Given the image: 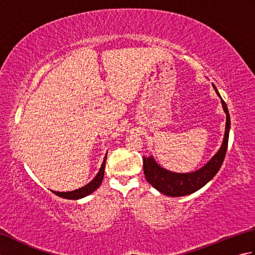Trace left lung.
I'll use <instances>...</instances> for the list:
<instances>
[{
    "label": "left lung",
    "instance_id": "8db88e82",
    "mask_svg": "<svg viewBox=\"0 0 255 255\" xmlns=\"http://www.w3.org/2000/svg\"><path fill=\"white\" fill-rule=\"evenodd\" d=\"M213 88L217 95L220 97L224 112L226 113V128L223 143H221L219 150L211 156L207 163L194 172L176 173L162 167L154 160L153 155L143 156V172L145 180L155 189H158L160 193L166 195V196L180 197L195 193L203 186H205L210 180H213V177L217 174V172L220 170L221 164H223L227 148H228L230 116L228 107H227L224 100L221 99L218 90L216 89L214 84Z\"/></svg>",
    "mask_w": 255,
    "mask_h": 255
}]
</instances>
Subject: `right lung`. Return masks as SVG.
<instances>
[{"instance_id": "right-lung-1", "label": "right lung", "mask_w": 255, "mask_h": 255, "mask_svg": "<svg viewBox=\"0 0 255 255\" xmlns=\"http://www.w3.org/2000/svg\"><path fill=\"white\" fill-rule=\"evenodd\" d=\"M106 158H107V153L104 156V160H103V163L101 165V169H100L99 173H97L96 176L89 184H86V185L80 187L78 189H75V191H71V192H56V191H52V193H55L57 196H59V197L67 198V199H75V200L81 199V198H83L85 196H88V195L92 194L101 186L103 178H104Z\"/></svg>"}]
</instances>
